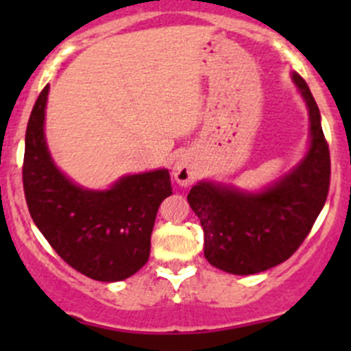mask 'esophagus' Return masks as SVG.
Listing matches in <instances>:
<instances>
[{"label":"esophagus","instance_id":"34e87169","mask_svg":"<svg viewBox=\"0 0 351 351\" xmlns=\"http://www.w3.org/2000/svg\"><path fill=\"white\" fill-rule=\"evenodd\" d=\"M173 175L178 185L182 186H190L197 178V169L193 166L192 159H189L186 156H180L176 158L175 165H173Z\"/></svg>","mask_w":351,"mask_h":351}]
</instances>
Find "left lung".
I'll return each instance as SVG.
<instances>
[{
	"mask_svg": "<svg viewBox=\"0 0 351 351\" xmlns=\"http://www.w3.org/2000/svg\"><path fill=\"white\" fill-rule=\"evenodd\" d=\"M290 77L309 115L300 161L263 189L200 180L186 197L204 229L205 258L228 274L254 275L289 260L326 202L331 165L319 108L306 81L297 73Z\"/></svg>",
	"mask_w": 351,
	"mask_h": 351,
	"instance_id": "8db88e82",
	"label": "left lung"
}]
</instances>
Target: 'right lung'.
Instances as JSON below:
<instances>
[{
  "label": "right lung",
  "instance_id": "add662e5",
  "mask_svg": "<svg viewBox=\"0 0 351 351\" xmlns=\"http://www.w3.org/2000/svg\"><path fill=\"white\" fill-rule=\"evenodd\" d=\"M49 84L38 95L25 134L23 189L38 231L80 274L120 282L146 265L156 214L173 193L166 168L120 176L108 189L80 185L52 159L45 139Z\"/></svg>",
  "mask_w": 351,
  "mask_h": 351
}]
</instances>
